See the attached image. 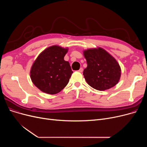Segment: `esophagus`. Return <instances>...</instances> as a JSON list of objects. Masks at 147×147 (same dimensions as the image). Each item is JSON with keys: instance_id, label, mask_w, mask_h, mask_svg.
<instances>
[{"instance_id": "esophagus-1", "label": "esophagus", "mask_w": 147, "mask_h": 147, "mask_svg": "<svg viewBox=\"0 0 147 147\" xmlns=\"http://www.w3.org/2000/svg\"><path fill=\"white\" fill-rule=\"evenodd\" d=\"M83 68H80V69H79V70L78 71L79 72H80V73H82L83 72Z\"/></svg>"}]
</instances>
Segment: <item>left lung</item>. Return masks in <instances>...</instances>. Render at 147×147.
I'll list each match as a JSON object with an SVG mask.
<instances>
[{"label":"left lung","instance_id":"8db88e82","mask_svg":"<svg viewBox=\"0 0 147 147\" xmlns=\"http://www.w3.org/2000/svg\"><path fill=\"white\" fill-rule=\"evenodd\" d=\"M88 66L83 76L89 86L98 90L110 89L120 78L121 68L110 54L102 48L89 49L83 52Z\"/></svg>","mask_w":147,"mask_h":147}]
</instances>
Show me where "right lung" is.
I'll return each mask as SVG.
<instances>
[{
	"mask_svg": "<svg viewBox=\"0 0 147 147\" xmlns=\"http://www.w3.org/2000/svg\"><path fill=\"white\" fill-rule=\"evenodd\" d=\"M68 49L52 46L38 56L31 68L30 77L34 85L48 94H56L68 84L73 73L64 59Z\"/></svg>",
	"mask_w": 147,
	"mask_h": 147,
	"instance_id": "add662e5",
	"label": "right lung"
}]
</instances>
